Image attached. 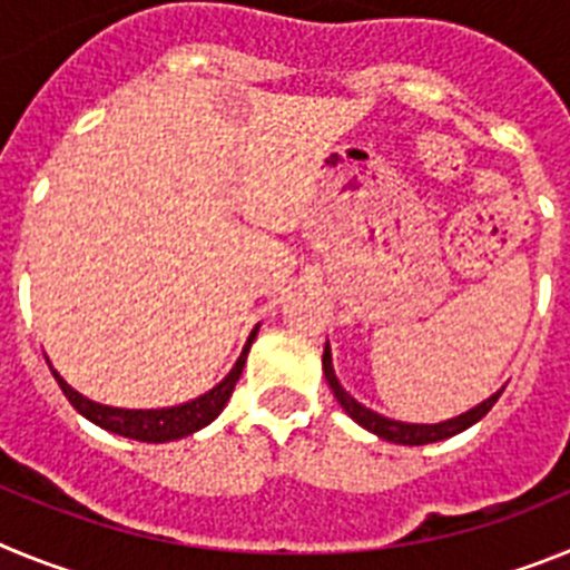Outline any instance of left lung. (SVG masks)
I'll list each match as a JSON object with an SVG mask.
<instances>
[{"label":"left lung","instance_id":"8db88e82","mask_svg":"<svg viewBox=\"0 0 570 570\" xmlns=\"http://www.w3.org/2000/svg\"><path fill=\"white\" fill-rule=\"evenodd\" d=\"M322 371H325V380H328L331 391H334V396H336V402L342 405V411H345V414L351 416L356 425H362L365 431L376 434L380 440L394 442V445H431V442H442V440H448V436L462 434L465 428L476 425V422H480L482 416L491 411L493 402L500 400L502 391H505V387H500L497 394H491L488 400H482L480 405H473L471 411H465V414H460V416H451V420L400 422V420H391V416L376 414V411H371V407H365L362 402H356L354 396L347 394L345 387L340 385V380H336L334 362H331V345H325V351H322Z\"/></svg>","mask_w":570,"mask_h":570}]
</instances>
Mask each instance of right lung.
Here are the masks:
<instances>
[{"label":"right lung","instance_id":"right-lung-1","mask_svg":"<svg viewBox=\"0 0 570 570\" xmlns=\"http://www.w3.org/2000/svg\"><path fill=\"white\" fill-rule=\"evenodd\" d=\"M256 325L250 331L248 342L242 347L239 360L234 362V367L228 371L223 382H216L210 391H205L203 396H196V400L183 402V405H170V407H114V405H102V402L88 400L85 394H79L77 387H70L68 382L59 376V371L50 365L53 376H57L59 387H62V394L68 396V402L77 407L79 414L85 420H90L94 425L105 428L110 434L128 436V440L136 442H174L183 440V436L196 434V431H203L205 425L216 420V416L223 414V407L228 405L230 394H234L236 382L242 376V367H245V360H248L250 342L256 340Z\"/></svg>","mask_w":570,"mask_h":570}]
</instances>
